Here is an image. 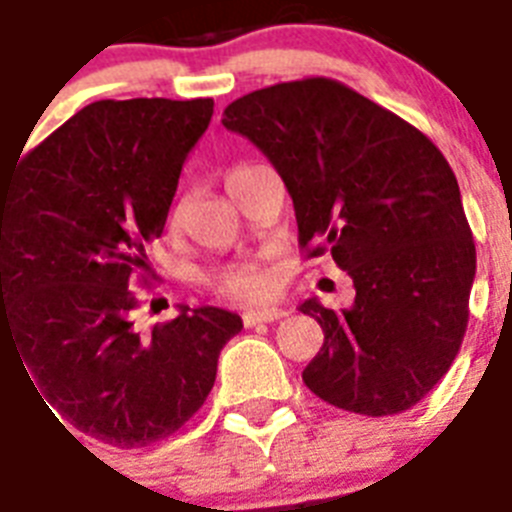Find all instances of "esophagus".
<instances>
[{"label":"esophagus","mask_w":512,"mask_h":512,"mask_svg":"<svg viewBox=\"0 0 512 512\" xmlns=\"http://www.w3.org/2000/svg\"><path fill=\"white\" fill-rule=\"evenodd\" d=\"M284 307H257V310H247L244 313V326H257V323H273L278 318H284Z\"/></svg>","instance_id":"1"}]
</instances>
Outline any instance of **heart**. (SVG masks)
I'll return each mask as SVG.
<instances>
[{
    "label": "heart",
    "instance_id": "heart-1",
    "mask_svg": "<svg viewBox=\"0 0 512 512\" xmlns=\"http://www.w3.org/2000/svg\"><path fill=\"white\" fill-rule=\"evenodd\" d=\"M247 168L249 165H239V168L228 170L226 186ZM178 220H181V207H176V210L170 213V223H178ZM207 286H210L218 297L234 299V302H257V299L268 297L270 292L268 276H265L260 268H255V265H242V268L223 270L218 276L207 278Z\"/></svg>",
    "mask_w": 512,
    "mask_h": 512
}]
</instances>
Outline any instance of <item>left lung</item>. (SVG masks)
Wrapping results in <instances>:
<instances>
[{
    "instance_id": "left-lung-1",
    "label": "left lung",
    "mask_w": 512,
    "mask_h": 512,
    "mask_svg": "<svg viewBox=\"0 0 512 512\" xmlns=\"http://www.w3.org/2000/svg\"><path fill=\"white\" fill-rule=\"evenodd\" d=\"M223 126L284 178L307 257L355 284L344 310L305 299L323 328L302 381L350 413L397 415L450 371L468 326L476 244L458 178L434 141L334 78L244 94Z\"/></svg>"
}]
</instances>
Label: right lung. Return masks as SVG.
I'll use <instances>...</instances> for the list:
<instances>
[{
    "instance_id": "1",
    "label": "right lung",
    "mask_w": 512,
    "mask_h": 512,
    "mask_svg": "<svg viewBox=\"0 0 512 512\" xmlns=\"http://www.w3.org/2000/svg\"><path fill=\"white\" fill-rule=\"evenodd\" d=\"M210 118L213 99L91 102L0 184V339L60 418L120 450L176 434L242 331L236 313L181 305L144 334L128 289Z\"/></svg>"
}]
</instances>
